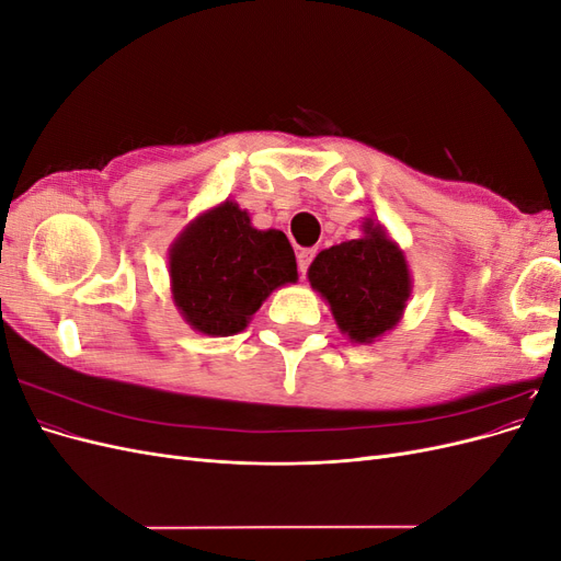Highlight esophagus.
Here are the masks:
<instances>
[{
    "mask_svg": "<svg viewBox=\"0 0 561 561\" xmlns=\"http://www.w3.org/2000/svg\"><path fill=\"white\" fill-rule=\"evenodd\" d=\"M313 257H316V248H307V250H301V252L297 254V264H299L301 274H307V268L311 266Z\"/></svg>",
    "mask_w": 561,
    "mask_h": 561,
    "instance_id": "obj_1",
    "label": "esophagus"
}]
</instances>
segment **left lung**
<instances>
[{
    "label": "left lung",
    "mask_w": 561,
    "mask_h": 561,
    "mask_svg": "<svg viewBox=\"0 0 561 561\" xmlns=\"http://www.w3.org/2000/svg\"><path fill=\"white\" fill-rule=\"evenodd\" d=\"M309 280L330 301L336 325L360 344L396 328L410 297L402 252L371 222H365V239L322 250Z\"/></svg>",
    "instance_id": "1"
}]
</instances>
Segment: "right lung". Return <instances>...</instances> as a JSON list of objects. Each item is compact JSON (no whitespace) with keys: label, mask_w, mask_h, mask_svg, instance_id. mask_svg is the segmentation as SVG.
Here are the masks:
<instances>
[{"label":"right lung","mask_w":561,"mask_h":561,"mask_svg":"<svg viewBox=\"0 0 561 561\" xmlns=\"http://www.w3.org/2000/svg\"><path fill=\"white\" fill-rule=\"evenodd\" d=\"M173 299L203 334L241 332L271 290L297 280L295 250L283 231H260L236 203L201 215L171 250Z\"/></svg>","instance_id":"1"}]
</instances>
